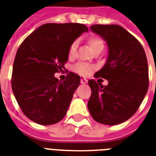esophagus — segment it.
Masks as SVG:
<instances>
[{"mask_svg": "<svg viewBox=\"0 0 156 156\" xmlns=\"http://www.w3.org/2000/svg\"><path fill=\"white\" fill-rule=\"evenodd\" d=\"M80 83H81L82 84H85V83H88V80H87L86 78H82Z\"/></svg>", "mask_w": 156, "mask_h": 156, "instance_id": "obj_1", "label": "esophagus"}]
</instances>
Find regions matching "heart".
Listing matches in <instances>:
<instances>
[{
	"label": "heart",
	"mask_w": 156,
	"mask_h": 156,
	"mask_svg": "<svg viewBox=\"0 0 156 156\" xmlns=\"http://www.w3.org/2000/svg\"><path fill=\"white\" fill-rule=\"evenodd\" d=\"M89 47L91 48L93 51H96L97 49L99 48H104V41L100 37H98L97 36H90L87 40ZM77 48H78V41H74L72 42L68 50V56L70 59L75 58L76 56V51H77ZM74 71L78 73L79 74L83 75V76H86L88 75L92 72L93 69H94V67L92 65L88 64V63H84V62H79L74 66Z\"/></svg>",
	"instance_id": "obj_1"
}]
</instances>
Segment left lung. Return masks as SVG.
<instances>
[{
    "instance_id": "8db88e82",
    "label": "left lung",
    "mask_w": 156,
    "mask_h": 156,
    "mask_svg": "<svg viewBox=\"0 0 156 156\" xmlns=\"http://www.w3.org/2000/svg\"><path fill=\"white\" fill-rule=\"evenodd\" d=\"M90 28L108 45L107 61L94 77L105 78L108 83L88 81L92 90L88 111L100 124H119L135 114L148 91L146 55L140 41L120 26L93 25Z\"/></svg>"
}]
</instances>
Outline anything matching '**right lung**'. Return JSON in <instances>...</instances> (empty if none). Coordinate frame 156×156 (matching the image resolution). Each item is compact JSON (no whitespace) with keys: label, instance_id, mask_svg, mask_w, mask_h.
<instances>
[{"label":"right lung","instance_id":"1","mask_svg":"<svg viewBox=\"0 0 156 156\" xmlns=\"http://www.w3.org/2000/svg\"><path fill=\"white\" fill-rule=\"evenodd\" d=\"M88 31L79 23H47L19 47L13 63L12 88L29 119L50 125L64 118L80 77L70 72L62 82L54 74L64 68L70 44Z\"/></svg>","mask_w":156,"mask_h":156}]
</instances>
